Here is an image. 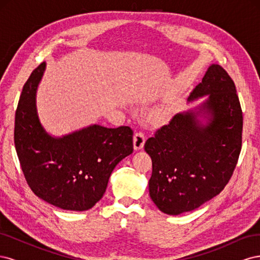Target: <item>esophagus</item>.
<instances>
[{
	"label": "esophagus",
	"mask_w": 260,
	"mask_h": 260,
	"mask_svg": "<svg viewBox=\"0 0 260 260\" xmlns=\"http://www.w3.org/2000/svg\"><path fill=\"white\" fill-rule=\"evenodd\" d=\"M145 143V137L142 132H137L135 137H133V147L136 151H140L142 149Z\"/></svg>",
	"instance_id": "esophagus-1"
}]
</instances>
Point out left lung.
<instances>
[{"mask_svg":"<svg viewBox=\"0 0 260 260\" xmlns=\"http://www.w3.org/2000/svg\"><path fill=\"white\" fill-rule=\"evenodd\" d=\"M144 145L153 162L149 196L160 211L180 215L215 198L229 182L242 146L243 116L230 76L211 64L187 104Z\"/></svg>","mask_w":260,"mask_h":260,"instance_id":"8db88e82","label":"left lung"}]
</instances>
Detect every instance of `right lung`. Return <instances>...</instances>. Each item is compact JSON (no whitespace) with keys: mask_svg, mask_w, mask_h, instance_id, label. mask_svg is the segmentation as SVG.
<instances>
[{"mask_svg":"<svg viewBox=\"0 0 260 260\" xmlns=\"http://www.w3.org/2000/svg\"><path fill=\"white\" fill-rule=\"evenodd\" d=\"M46 62L39 65L22 88L15 115V147L32 192L51 205L84 211L103 198L109 177L133 152L129 127L92 123L64 135H50L41 123L37 92Z\"/></svg>","mask_w":260,"mask_h":260,"instance_id":"1","label":"right lung"}]
</instances>
